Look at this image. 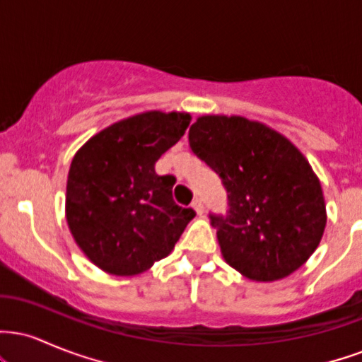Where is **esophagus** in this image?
Instances as JSON below:
<instances>
[{
	"label": "esophagus",
	"instance_id": "1",
	"mask_svg": "<svg viewBox=\"0 0 362 362\" xmlns=\"http://www.w3.org/2000/svg\"><path fill=\"white\" fill-rule=\"evenodd\" d=\"M192 207H194L195 213H197V214L204 213V204H202L201 199H194V201H192Z\"/></svg>",
	"mask_w": 362,
	"mask_h": 362
}]
</instances>
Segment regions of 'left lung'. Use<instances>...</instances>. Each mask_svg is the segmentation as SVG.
<instances>
[{
    "label": "left lung",
    "instance_id": "1",
    "mask_svg": "<svg viewBox=\"0 0 362 362\" xmlns=\"http://www.w3.org/2000/svg\"><path fill=\"white\" fill-rule=\"evenodd\" d=\"M189 144L228 190V214H211L226 264L257 282L298 271L327 224L322 185L305 155L276 129L242 115H201Z\"/></svg>",
    "mask_w": 362,
    "mask_h": 362
}]
</instances>
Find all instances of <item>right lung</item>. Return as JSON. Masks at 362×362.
<instances>
[{"label":"right lung","instance_id":"1","mask_svg":"<svg viewBox=\"0 0 362 362\" xmlns=\"http://www.w3.org/2000/svg\"><path fill=\"white\" fill-rule=\"evenodd\" d=\"M187 112L149 110L117 120L73 156L66 184V221L91 264L114 276H136L170 255L194 218L175 204L172 177L158 158L184 136Z\"/></svg>","mask_w":362,"mask_h":362}]
</instances>
